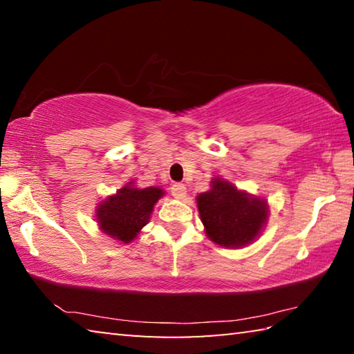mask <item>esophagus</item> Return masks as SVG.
Instances as JSON below:
<instances>
[{"instance_id": "1", "label": "esophagus", "mask_w": 354, "mask_h": 354, "mask_svg": "<svg viewBox=\"0 0 354 354\" xmlns=\"http://www.w3.org/2000/svg\"><path fill=\"white\" fill-rule=\"evenodd\" d=\"M171 195L175 196V198L178 200H183L185 196V192H187V189H185V185L181 184V183H175L171 185Z\"/></svg>"}]
</instances>
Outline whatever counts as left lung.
<instances>
[{
	"label": "left lung",
	"mask_w": 354,
	"mask_h": 354,
	"mask_svg": "<svg viewBox=\"0 0 354 354\" xmlns=\"http://www.w3.org/2000/svg\"><path fill=\"white\" fill-rule=\"evenodd\" d=\"M200 218L207 237L220 247L241 248L254 242L268 218V205L221 178L211 190L196 196Z\"/></svg>",
	"instance_id": "8db88e82"
}]
</instances>
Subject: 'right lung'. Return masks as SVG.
<instances>
[{
  "label": "right lung",
  "instance_id": "right-lung-1",
  "mask_svg": "<svg viewBox=\"0 0 354 354\" xmlns=\"http://www.w3.org/2000/svg\"><path fill=\"white\" fill-rule=\"evenodd\" d=\"M162 195L164 190L159 187L137 189L133 181L128 183L98 205L100 230L123 243L133 242L149 221L154 205Z\"/></svg>",
  "mask_w": 354,
  "mask_h": 354
}]
</instances>
